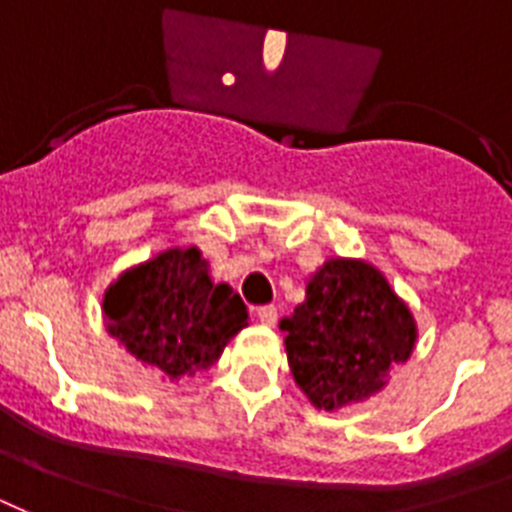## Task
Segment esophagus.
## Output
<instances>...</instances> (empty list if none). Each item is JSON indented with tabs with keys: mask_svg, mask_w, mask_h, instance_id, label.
Listing matches in <instances>:
<instances>
[{
	"mask_svg": "<svg viewBox=\"0 0 512 512\" xmlns=\"http://www.w3.org/2000/svg\"><path fill=\"white\" fill-rule=\"evenodd\" d=\"M257 319L263 321L265 327H273L279 321V311L273 305H263V308H257Z\"/></svg>",
	"mask_w": 512,
	"mask_h": 512,
	"instance_id": "esophagus-1",
	"label": "esophagus"
}]
</instances>
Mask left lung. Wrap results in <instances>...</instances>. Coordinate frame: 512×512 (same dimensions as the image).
Masks as SVG:
<instances>
[{"label":"left lung","mask_w":512,"mask_h":512,"mask_svg":"<svg viewBox=\"0 0 512 512\" xmlns=\"http://www.w3.org/2000/svg\"><path fill=\"white\" fill-rule=\"evenodd\" d=\"M279 327L297 388L324 412L380 393L390 366L404 364L417 342L409 305L372 263L353 257H329Z\"/></svg>","instance_id":"left-lung-1"}]
</instances>
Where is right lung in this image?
Wrapping results in <instances>:
<instances>
[{
    "label": "right lung",
    "mask_w": 512,
    "mask_h": 512,
    "mask_svg": "<svg viewBox=\"0 0 512 512\" xmlns=\"http://www.w3.org/2000/svg\"><path fill=\"white\" fill-rule=\"evenodd\" d=\"M103 316L108 335L170 382L209 369L249 319L196 247L164 249L127 268L106 289Z\"/></svg>",
    "instance_id": "right-lung-1"
}]
</instances>
